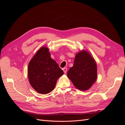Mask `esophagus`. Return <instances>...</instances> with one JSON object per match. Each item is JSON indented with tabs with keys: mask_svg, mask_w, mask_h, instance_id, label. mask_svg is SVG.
<instances>
[{
	"mask_svg": "<svg viewBox=\"0 0 125 125\" xmlns=\"http://www.w3.org/2000/svg\"><path fill=\"white\" fill-rule=\"evenodd\" d=\"M62 69H63V71L64 72V73H67V68H63Z\"/></svg>",
	"mask_w": 125,
	"mask_h": 125,
	"instance_id": "1",
	"label": "esophagus"
}]
</instances>
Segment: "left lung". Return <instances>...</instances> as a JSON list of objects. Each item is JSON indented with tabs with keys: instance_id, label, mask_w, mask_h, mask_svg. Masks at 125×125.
<instances>
[{
	"instance_id": "8db88e82",
	"label": "left lung",
	"mask_w": 125,
	"mask_h": 125,
	"mask_svg": "<svg viewBox=\"0 0 125 125\" xmlns=\"http://www.w3.org/2000/svg\"><path fill=\"white\" fill-rule=\"evenodd\" d=\"M67 76L78 89L85 91L90 89L97 78L95 60L88 52H79L75 57L73 67L68 71Z\"/></svg>"
}]
</instances>
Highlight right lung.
Masks as SVG:
<instances>
[{"mask_svg": "<svg viewBox=\"0 0 125 125\" xmlns=\"http://www.w3.org/2000/svg\"><path fill=\"white\" fill-rule=\"evenodd\" d=\"M28 78L36 91L46 94L55 88L58 79L63 74L55 60L51 57L47 47H42L30 62Z\"/></svg>", "mask_w": 125, "mask_h": 125, "instance_id": "right-lung-1", "label": "right lung"}]
</instances>
